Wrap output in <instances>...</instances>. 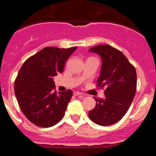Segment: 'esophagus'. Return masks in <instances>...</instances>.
Wrapping results in <instances>:
<instances>
[{
    "label": "esophagus",
    "instance_id": "1",
    "mask_svg": "<svg viewBox=\"0 0 156 156\" xmlns=\"http://www.w3.org/2000/svg\"><path fill=\"white\" fill-rule=\"evenodd\" d=\"M73 94L75 96H82V94L80 92H78V91H75V92L73 93Z\"/></svg>",
    "mask_w": 156,
    "mask_h": 156
}]
</instances>
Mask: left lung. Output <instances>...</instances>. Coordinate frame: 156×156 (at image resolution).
Listing matches in <instances>:
<instances>
[{"instance_id": "left-lung-1", "label": "left lung", "mask_w": 156, "mask_h": 156, "mask_svg": "<svg viewBox=\"0 0 156 156\" xmlns=\"http://www.w3.org/2000/svg\"><path fill=\"white\" fill-rule=\"evenodd\" d=\"M89 52L97 53L102 59L97 87H105V97L97 99L90 119L101 126L115 124L124 117L130 107L136 90V73L126 56L110 45L93 47Z\"/></svg>"}]
</instances>
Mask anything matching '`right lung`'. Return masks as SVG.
<instances>
[{"label":"right lung","mask_w":156,"mask_h":156,"mask_svg":"<svg viewBox=\"0 0 156 156\" xmlns=\"http://www.w3.org/2000/svg\"><path fill=\"white\" fill-rule=\"evenodd\" d=\"M76 49L45 48L26 59L20 69L14 83L15 95L23 114L34 125L50 127L63 117L72 91L57 94L53 78L63 72Z\"/></svg>","instance_id":"add662e5"}]
</instances>
